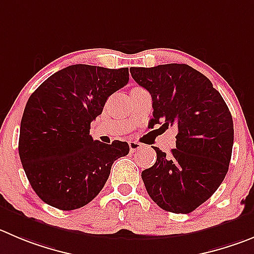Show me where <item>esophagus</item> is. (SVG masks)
Returning a JSON list of instances; mask_svg holds the SVG:
<instances>
[{
  "mask_svg": "<svg viewBox=\"0 0 254 254\" xmlns=\"http://www.w3.org/2000/svg\"><path fill=\"white\" fill-rule=\"evenodd\" d=\"M129 148H130V151H131V153H134V151H138L139 149L143 148V145H141L140 143H138V141L130 140L129 141Z\"/></svg>",
  "mask_w": 254,
  "mask_h": 254,
  "instance_id": "esophagus-1",
  "label": "esophagus"
}]
</instances>
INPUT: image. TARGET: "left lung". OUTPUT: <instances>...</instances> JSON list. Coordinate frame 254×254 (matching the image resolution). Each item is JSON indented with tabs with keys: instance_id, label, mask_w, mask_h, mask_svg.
I'll use <instances>...</instances> for the list:
<instances>
[{
	"instance_id": "1",
	"label": "left lung",
	"mask_w": 254,
	"mask_h": 254,
	"mask_svg": "<svg viewBox=\"0 0 254 254\" xmlns=\"http://www.w3.org/2000/svg\"><path fill=\"white\" fill-rule=\"evenodd\" d=\"M131 76L153 100L151 127H175L170 155L153 146L156 162L141 178L162 209L188 213L209 199L228 172L234 130L222 95L202 72L186 64L130 68Z\"/></svg>"
}]
</instances>
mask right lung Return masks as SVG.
<instances>
[{
  "instance_id": "right-lung-1",
  "label": "right lung",
  "mask_w": 254,
  "mask_h": 254,
  "mask_svg": "<svg viewBox=\"0 0 254 254\" xmlns=\"http://www.w3.org/2000/svg\"><path fill=\"white\" fill-rule=\"evenodd\" d=\"M129 81V68L71 65L30 96L18 153L31 187L46 204L73 210L100 193L113 163L129 154L127 141L104 144L90 135L111 94Z\"/></svg>"
}]
</instances>
